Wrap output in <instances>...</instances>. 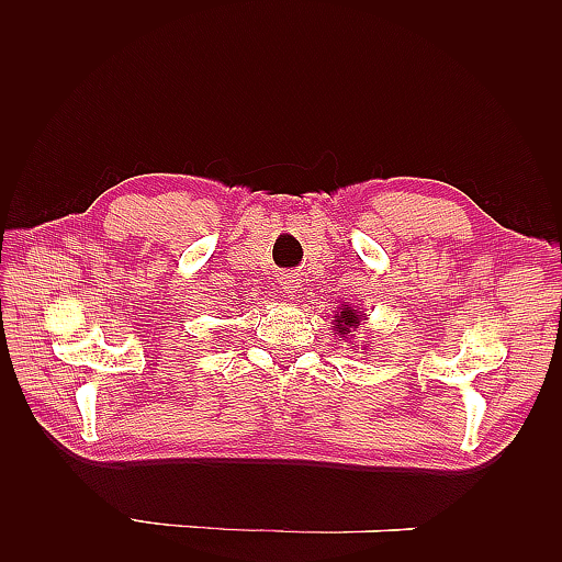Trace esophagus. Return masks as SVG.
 <instances>
[{"label":"esophagus","mask_w":562,"mask_h":562,"mask_svg":"<svg viewBox=\"0 0 562 562\" xmlns=\"http://www.w3.org/2000/svg\"><path fill=\"white\" fill-rule=\"evenodd\" d=\"M279 281H281L283 293H288V295H293L297 288H300V279L295 274H283Z\"/></svg>","instance_id":"1"}]
</instances>
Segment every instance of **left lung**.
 <instances>
[{
    "label": "left lung",
    "instance_id": "left-lung-1",
    "mask_svg": "<svg viewBox=\"0 0 562 562\" xmlns=\"http://www.w3.org/2000/svg\"><path fill=\"white\" fill-rule=\"evenodd\" d=\"M335 326H337L339 335H347L351 328L361 326V316H359V312L347 307V304H345V310L335 316Z\"/></svg>",
    "mask_w": 562,
    "mask_h": 562
}]
</instances>
